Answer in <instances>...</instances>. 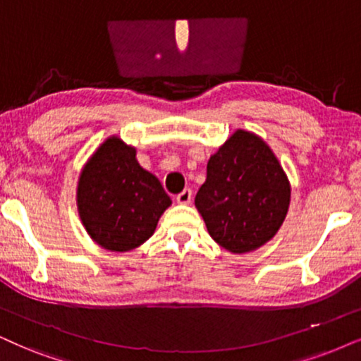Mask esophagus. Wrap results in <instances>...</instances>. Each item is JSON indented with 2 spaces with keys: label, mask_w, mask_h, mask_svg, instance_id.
Segmentation results:
<instances>
[{
  "label": "esophagus",
  "mask_w": 361,
  "mask_h": 361,
  "mask_svg": "<svg viewBox=\"0 0 361 361\" xmlns=\"http://www.w3.org/2000/svg\"><path fill=\"white\" fill-rule=\"evenodd\" d=\"M191 198H193V191L190 188H185L180 195H176V202L180 204H188L191 202Z\"/></svg>",
  "instance_id": "obj_1"
}]
</instances>
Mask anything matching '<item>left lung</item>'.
<instances>
[{
	"mask_svg": "<svg viewBox=\"0 0 361 361\" xmlns=\"http://www.w3.org/2000/svg\"><path fill=\"white\" fill-rule=\"evenodd\" d=\"M291 185L262 136L236 130L207 165L195 207L208 233L230 253L258 250L278 233L288 213Z\"/></svg>",
	"mask_w": 361,
	"mask_h": 361,
	"instance_id": "left-lung-1",
	"label": "left lung"
}]
</instances>
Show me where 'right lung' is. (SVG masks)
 Listing matches in <instances>:
<instances>
[{
  "label": "right lung",
  "instance_id": "add662e5",
  "mask_svg": "<svg viewBox=\"0 0 361 361\" xmlns=\"http://www.w3.org/2000/svg\"><path fill=\"white\" fill-rule=\"evenodd\" d=\"M170 204L158 178L138 163L136 148L118 135L108 136L80 173V220L90 238L108 252L125 253L143 245Z\"/></svg>",
  "mask_w": 361,
  "mask_h": 361
}]
</instances>
